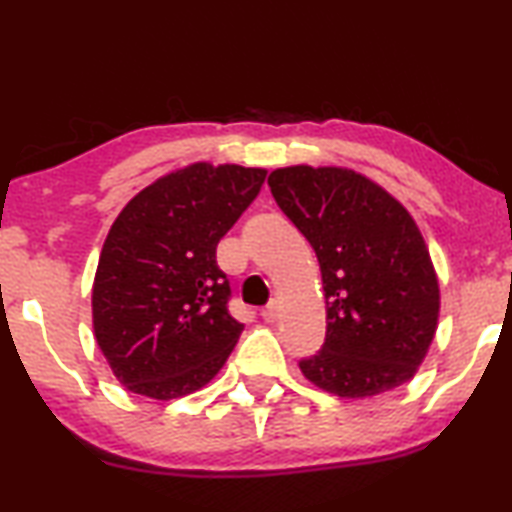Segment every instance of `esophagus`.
Here are the masks:
<instances>
[{
  "label": "esophagus",
  "mask_w": 512,
  "mask_h": 512,
  "mask_svg": "<svg viewBox=\"0 0 512 512\" xmlns=\"http://www.w3.org/2000/svg\"><path fill=\"white\" fill-rule=\"evenodd\" d=\"M262 318H264V322H276V318H278V306L276 304H269L262 311Z\"/></svg>",
  "instance_id": "esophagus-1"
}]
</instances>
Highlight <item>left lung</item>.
<instances>
[{"label": "left lung", "mask_w": 512, "mask_h": 512, "mask_svg": "<svg viewBox=\"0 0 512 512\" xmlns=\"http://www.w3.org/2000/svg\"><path fill=\"white\" fill-rule=\"evenodd\" d=\"M273 199L322 271L327 338L299 369L315 387L366 399L408 383L427 357L441 290L420 227L385 187L345 167L271 171Z\"/></svg>", "instance_id": "obj_1"}]
</instances>
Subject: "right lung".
<instances>
[{"instance_id": "obj_1", "label": "right lung", "mask_w": 512, "mask_h": 512, "mask_svg": "<svg viewBox=\"0 0 512 512\" xmlns=\"http://www.w3.org/2000/svg\"><path fill=\"white\" fill-rule=\"evenodd\" d=\"M266 169L194 162L127 201L92 283V329L113 376L141 397L211 383L243 325L227 311L215 248L262 190Z\"/></svg>"}]
</instances>
